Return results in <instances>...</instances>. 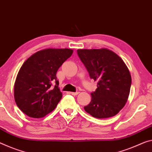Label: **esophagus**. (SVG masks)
Masks as SVG:
<instances>
[{"label":"esophagus","mask_w":152,"mask_h":152,"mask_svg":"<svg viewBox=\"0 0 152 152\" xmlns=\"http://www.w3.org/2000/svg\"><path fill=\"white\" fill-rule=\"evenodd\" d=\"M71 94H72V95H73V96H76V95H77L78 94H79V92H71Z\"/></svg>","instance_id":"1"}]
</instances>
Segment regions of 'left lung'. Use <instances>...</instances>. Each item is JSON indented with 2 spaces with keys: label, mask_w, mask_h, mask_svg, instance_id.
Segmentation results:
<instances>
[{
  "label": "left lung",
  "mask_w": 152,
  "mask_h": 152,
  "mask_svg": "<svg viewBox=\"0 0 152 152\" xmlns=\"http://www.w3.org/2000/svg\"><path fill=\"white\" fill-rule=\"evenodd\" d=\"M79 57L97 81L91 93L92 100L84 107L96 118H107L118 114L126 103L131 86V75L126 64L115 52L107 48L77 50Z\"/></svg>",
  "instance_id": "8db88e82"
}]
</instances>
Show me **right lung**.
Segmentation results:
<instances>
[{"mask_svg": "<svg viewBox=\"0 0 152 152\" xmlns=\"http://www.w3.org/2000/svg\"><path fill=\"white\" fill-rule=\"evenodd\" d=\"M73 52L68 48H48L34 53L24 62L14 84V99L23 113L41 118L56 107L62 93L56 75Z\"/></svg>", "mask_w": 152, "mask_h": 152, "instance_id": "add662e5", "label": "right lung"}]
</instances>
